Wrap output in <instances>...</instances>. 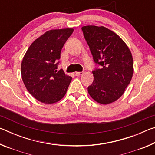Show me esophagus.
<instances>
[{"label": "esophagus", "instance_id": "esophagus-1", "mask_svg": "<svg viewBox=\"0 0 155 155\" xmlns=\"http://www.w3.org/2000/svg\"><path fill=\"white\" fill-rule=\"evenodd\" d=\"M83 72H76L75 74L76 75H82L83 74Z\"/></svg>", "mask_w": 155, "mask_h": 155}]
</instances>
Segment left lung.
Here are the masks:
<instances>
[{
    "label": "left lung",
    "mask_w": 155,
    "mask_h": 155,
    "mask_svg": "<svg viewBox=\"0 0 155 155\" xmlns=\"http://www.w3.org/2000/svg\"><path fill=\"white\" fill-rule=\"evenodd\" d=\"M81 29L98 65L92 71L94 81L88 92L99 103H111L122 96L130 82L132 54L124 41L108 28L91 25Z\"/></svg>",
    "instance_id": "1"
}]
</instances>
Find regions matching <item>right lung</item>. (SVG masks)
I'll return each instance as SVG.
<instances>
[{
	"label": "right lung",
	"mask_w": 155,
	"mask_h": 155,
	"mask_svg": "<svg viewBox=\"0 0 155 155\" xmlns=\"http://www.w3.org/2000/svg\"><path fill=\"white\" fill-rule=\"evenodd\" d=\"M74 31L64 28L47 31L28 48L21 64L22 81L31 95L46 104L57 103L65 96L72 77L57 70L61 51Z\"/></svg>",
	"instance_id": "obj_1"
}]
</instances>
